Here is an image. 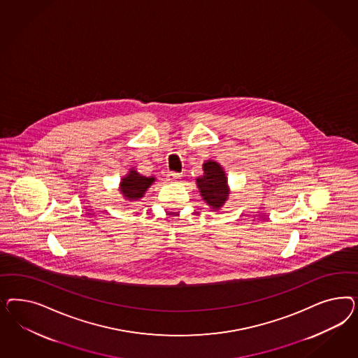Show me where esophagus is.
I'll list each match as a JSON object with an SVG mask.
<instances>
[{
    "mask_svg": "<svg viewBox=\"0 0 358 358\" xmlns=\"http://www.w3.org/2000/svg\"><path fill=\"white\" fill-rule=\"evenodd\" d=\"M180 177H181V174L176 173V172H168V174H166V180H168V181H171V182H173L176 180H178Z\"/></svg>",
    "mask_w": 358,
    "mask_h": 358,
    "instance_id": "1",
    "label": "esophagus"
}]
</instances>
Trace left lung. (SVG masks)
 I'll list each match as a JSON object with an SVG mask.
<instances>
[{
  "label": "left lung",
  "mask_w": 358,
  "mask_h": 358,
  "mask_svg": "<svg viewBox=\"0 0 358 358\" xmlns=\"http://www.w3.org/2000/svg\"><path fill=\"white\" fill-rule=\"evenodd\" d=\"M203 176L196 178L199 192L208 206L219 208L226 202L228 196L226 174L222 166L215 162L203 164Z\"/></svg>",
  "instance_id": "obj_1"
}]
</instances>
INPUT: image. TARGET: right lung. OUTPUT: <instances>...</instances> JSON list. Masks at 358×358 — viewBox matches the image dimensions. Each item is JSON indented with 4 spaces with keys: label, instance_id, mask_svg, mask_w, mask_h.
Segmentation results:
<instances>
[{
    "label": "right lung",
    "instance_id": "add662e5",
    "mask_svg": "<svg viewBox=\"0 0 358 358\" xmlns=\"http://www.w3.org/2000/svg\"><path fill=\"white\" fill-rule=\"evenodd\" d=\"M155 181L153 177H145L138 173L136 171H131L120 182V192L130 201H136L143 196L150 185Z\"/></svg>",
    "mask_w": 358,
    "mask_h": 358
}]
</instances>
